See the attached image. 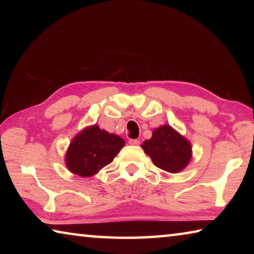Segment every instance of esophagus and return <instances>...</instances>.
Wrapping results in <instances>:
<instances>
[{
    "label": "esophagus",
    "mask_w": 254,
    "mask_h": 254,
    "mask_svg": "<svg viewBox=\"0 0 254 254\" xmlns=\"http://www.w3.org/2000/svg\"><path fill=\"white\" fill-rule=\"evenodd\" d=\"M128 143H130L131 145H139L140 144V141L139 140H136V139H131V140H128Z\"/></svg>",
    "instance_id": "obj_1"
}]
</instances>
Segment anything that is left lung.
Returning <instances> with one entry per match:
<instances>
[{
  "label": "left lung",
  "mask_w": 254,
  "mask_h": 254,
  "mask_svg": "<svg viewBox=\"0 0 254 254\" xmlns=\"http://www.w3.org/2000/svg\"><path fill=\"white\" fill-rule=\"evenodd\" d=\"M141 147L158 168L168 173H179L191 159L189 141L170 126L156 128L151 139L145 140Z\"/></svg>",
  "instance_id": "1"
}]
</instances>
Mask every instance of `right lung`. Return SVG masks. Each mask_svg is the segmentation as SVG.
I'll list each match as a JSON object with an SVG mask.
<instances>
[{"label":"right lung","mask_w":254,"mask_h":254,"mask_svg":"<svg viewBox=\"0 0 254 254\" xmlns=\"http://www.w3.org/2000/svg\"><path fill=\"white\" fill-rule=\"evenodd\" d=\"M126 142L117 134L98 126L84 128L70 142L65 162L69 171L80 177H91L117 157Z\"/></svg>","instance_id":"add662e5"}]
</instances>
